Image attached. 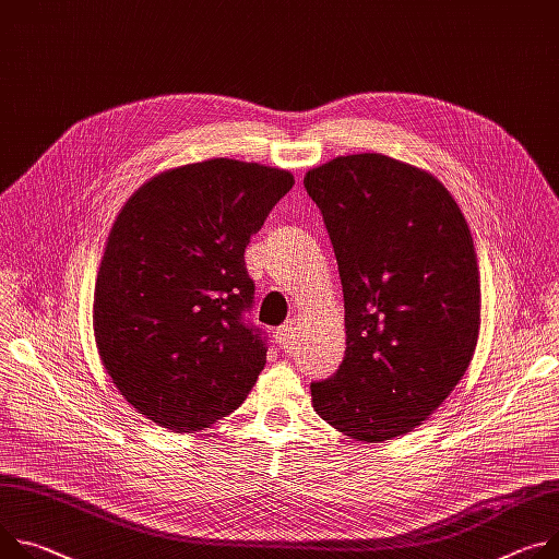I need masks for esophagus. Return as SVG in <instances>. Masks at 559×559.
Wrapping results in <instances>:
<instances>
[{
	"mask_svg": "<svg viewBox=\"0 0 559 559\" xmlns=\"http://www.w3.org/2000/svg\"><path fill=\"white\" fill-rule=\"evenodd\" d=\"M296 321H287L285 325H281L278 330H276V343H278V347L281 349H285V352H289L292 347H294V343H296Z\"/></svg>",
	"mask_w": 559,
	"mask_h": 559,
	"instance_id": "obj_1",
	"label": "esophagus"
}]
</instances>
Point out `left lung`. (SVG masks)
<instances>
[{
  "label": "left lung",
  "mask_w": 559,
  "mask_h": 559,
  "mask_svg": "<svg viewBox=\"0 0 559 559\" xmlns=\"http://www.w3.org/2000/svg\"><path fill=\"white\" fill-rule=\"evenodd\" d=\"M338 263L345 359L312 403L368 443L426 421L466 374L479 336V267L468 223L428 171L381 154L306 174Z\"/></svg>",
  "instance_id": "obj_1"
}]
</instances>
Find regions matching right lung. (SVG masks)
<instances>
[{"label":"right lung","mask_w":559,"mask_h":559,"mask_svg":"<svg viewBox=\"0 0 559 559\" xmlns=\"http://www.w3.org/2000/svg\"><path fill=\"white\" fill-rule=\"evenodd\" d=\"M294 176L214 158L158 174L120 210L93 294L99 359L133 408L174 432L234 413L267 359L245 321V247Z\"/></svg>","instance_id":"1"}]
</instances>
